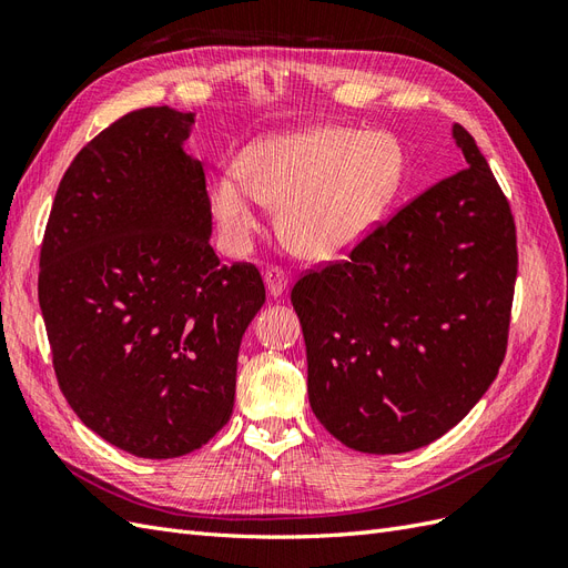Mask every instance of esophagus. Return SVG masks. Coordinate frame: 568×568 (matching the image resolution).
Listing matches in <instances>:
<instances>
[{"label":"esophagus","instance_id":"34e87169","mask_svg":"<svg viewBox=\"0 0 568 568\" xmlns=\"http://www.w3.org/2000/svg\"><path fill=\"white\" fill-rule=\"evenodd\" d=\"M263 280H265V286H267V294H270L272 298L282 296L284 291H286V286H288V274H286L284 270H280V267H270V270L263 274Z\"/></svg>","mask_w":568,"mask_h":568}]
</instances>
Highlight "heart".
<instances>
[{
  "mask_svg": "<svg viewBox=\"0 0 568 568\" xmlns=\"http://www.w3.org/2000/svg\"><path fill=\"white\" fill-rule=\"evenodd\" d=\"M242 170L211 184V211L232 251L251 246L265 203L277 209V230L298 255L336 261L386 213L403 180V153L388 134L320 125L255 142Z\"/></svg>",
  "mask_w": 568,
  "mask_h": 568,
  "instance_id": "1",
  "label": "heart"
}]
</instances>
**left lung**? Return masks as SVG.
Segmentation results:
<instances>
[{
  "label": "left lung",
  "mask_w": 568,
  "mask_h": 568,
  "mask_svg": "<svg viewBox=\"0 0 568 568\" xmlns=\"http://www.w3.org/2000/svg\"><path fill=\"white\" fill-rule=\"evenodd\" d=\"M453 140L467 168L291 291L311 407L359 453L400 455L448 434L505 359L517 230L474 136L453 125Z\"/></svg>",
  "instance_id": "left-lung-1"
}]
</instances>
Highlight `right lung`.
I'll list each match as a JSON object with an SVG mask.
<instances>
[{"label": "right lung", "instance_id": "add662e5", "mask_svg": "<svg viewBox=\"0 0 568 568\" xmlns=\"http://www.w3.org/2000/svg\"><path fill=\"white\" fill-rule=\"evenodd\" d=\"M194 113L149 106L84 146L57 189L40 253L54 372L82 424L170 459L232 417L236 357L265 303L248 263L220 265Z\"/></svg>", "mask_w": 568, "mask_h": 568}]
</instances>
